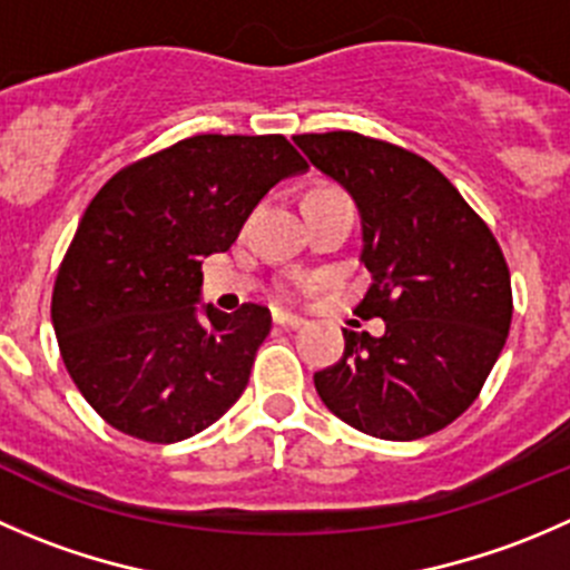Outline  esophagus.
<instances>
[{"instance_id":"obj_1","label":"esophagus","mask_w":570,"mask_h":570,"mask_svg":"<svg viewBox=\"0 0 570 570\" xmlns=\"http://www.w3.org/2000/svg\"><path fill=\"white\" fill-rule=\"evenodd\" d=\"M273 323L281 325V328H301L303 317H297V314H289V312H273Z\"/></svg>"}]
</instances>
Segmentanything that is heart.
<instances>
[{
    "label": "heart",
    "instance_id": "obj_1",
    "mask_svg": "<svg viewBox=\"0 0 570 570\" xmlns=\"http://www.w3.org/2000/svg\"><path fill=\"white\" fill-rule=\"evenodd\" d=\"M331 191H334V189H317L314 195H331Z\"/></svg>",
    "mask_w": 570,
    "mask_h": 570
}]
</instances>
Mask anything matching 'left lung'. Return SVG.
Masks as SVG:
<instances>
[{"instance_id": "left-lung-1", "label": "left lung", "mask_w": 570, "mask_h": 570, "mask_svg": "<svg viewBox=\"0 0 570 570\" xmlns=\"http://www.w3.org/2000/svg\"><path fill=\"white\" fill-rule=\"evenodd\" d=\"M295 145L353 197L362 264L373 275L340 362L314 373L325 406L381 440H420L454 423L482 392L512 323V286L493 230L438 167L351 130Z\"/></svg>"}]
</instances>
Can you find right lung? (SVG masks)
Instances as JSON below:
<instances>
[{"label":"right lung","instance_id":"1","mask_svg":"<svg viewBox=\"0 0 570 570\" xmlns=\"http://www.w3.org/2000/svg\"><path fill=\"white\" fill-rule=\"evenodd\" d=\"M306 173L284 136L203 132L119 169L60 262L52 325L77 390L108 425L178 443L245 392L269 308H197L203 258L225 253L278 180Z\"/></svg>","mask_w":570,"mask_h":570}]
</instances>
